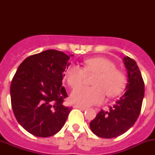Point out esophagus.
Returning <instances> with one entry per match:
<instances>
[{"mask_svg":"<svg viewBox=\"0 0 155 155\" xmlns=\"http://www.w3.org/2000/svg\"><path fill=\"white\" fill-rule=\"evenodd\" d=\"M74 108H77V109H81V110H86V109H87V108L84 107V106H81V105H74Z\"/></svg>","mask_w":155,"mask_h":155,"instance_id":"obj_1","label":"esophagus"}]
</instances>
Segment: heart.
Masks as SVG:
<instances>
[{
    "label": "heart",
    "mask_w": 155,
    "mask_h": 155,
    "mask_svg": "<svg viewBox=\"0 0 155 155\" xmlns=\"http://www.w3.org/2000/svg\"><path fill=\"white\" fill-rule=\"evenodd\" d=\"M95 74L92 83L93 86H82L87 74ZM68 84L72 88H78L71 93V101L81 105H91L102 102L105 94L113 97L123 90L126 83V76L116 65L104 57H94L84 61V68L71 64L65 73Z\"/></svg>",
    "instance_id": "obj_1"
}]
</instances>
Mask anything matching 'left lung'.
Here are the masks:
<instances>
[{"label":"left lung","mask_w":155,"mask_h":155,"mask_svg":"<svg viewBox=\"0 0 155 155\" xmlns=\"http://www.w3.org/2000/svg\"><path fill=\"white\" fill-rule=\"evenodd\" d=\"M124 61L128 73L126 91L109 111L102 109L90 123L91 131L100 137H116L127 132L135 124L141 110L144 95L141 73L134 60L125 57Z\"/></svg>","instance_id":"8db88e82"}]
</instances>
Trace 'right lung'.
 <instances>
[{
	"label": "right lung",
	"instance_id": "obj_1",
	"mask_svg": "<svg viewBox=\"0 0 155 155\" xmlns=\"http://www.w3.org/2000/svg\"><path fill=\"white\" fill-rule=\"evenodd\" d=\"M70 57L48 50L29 56L19 65L11 83V102L19 124L34 136L47 137L61 130L71 108L62 85Z\"/></svg>",
	"mask_w": 155,
	"mask_h": 155
}]
</instances>
